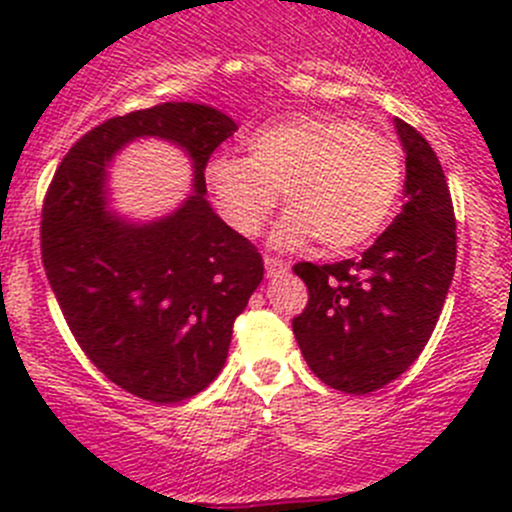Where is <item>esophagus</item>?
Wrapping results in <instances>:
<instances>
[{"label": "esophagus", "instance_id": "esophagus-1", "mask_svg": "<svg viewBox=\"0 0 512 512\" xmlns=\"http://www.w3.org/2000/svg\"><path fill=\"white\" fill-rule=\"evenodd\" d=\"M265 270L267 277H280L289 270V265L285 260H280V257H265Z\"/></svg>", "mask_w": 512, "mask_h": 512}]
</instances>
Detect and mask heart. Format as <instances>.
I'll use <instances>...</instances> for the list:
<instances>
[{"label":"heart","mask_w":512,"mask_h":512,"mask_svg":"<svg viewBox=\"0 0 512 512\" xmlns=\"http://www.w3.org/2000/svg\"><path fill=\"white\" fill-rule=\"evenodd\" d=\"M205 183L237 235L260 232L280 190L287 215L272 242L292 250L317 240L322 252L342 255L391 220L404 158L394 141L352 118L299 116L257 128L245 158H210Z\"/></svg>","instance_id":"1"}]
</instances>
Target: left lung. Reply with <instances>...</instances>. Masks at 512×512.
I'll use <instances>...</instances> for the list:
<instances>
[{
  "mask_svg": "<svg viewBox=\"0 0 512 512\" xmlns=\"http://www.w3.org/2000/svg\"><path fill=\"white\" fill-rule=\"evenodd\" d=\"M406 153V203L361 260L299 262L309 302L292 332L309 369L344 394H369L418 359L456 270V218L436 153L394 118Z\"/></svg>",
  "mask_w": 512,
  "mask_h": 512,
  "instance_id": "left-lung-1",
  "label": "left lung"
}]
</instances>
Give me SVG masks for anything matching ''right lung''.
I'll list each match as a JSON object with an SVG mask.
<instances>
[{
	"instance_id": "add662e5",
	"label": "right lung",
	"mask_w": 512,
	"mask_h": 512,
	"mask_svg": "<svg viewBox=\"0 0 512 512\" xmlns=\"http://www.w3.org/2000/svg\"><path fill=\"white\" fill-rule=\"evenodd\" d=\"M235 131L205 103L108 118L71 146L44 198L41 260L71 334L113 384L153 404L213 384L265 275L257 247L205 200V165ZM138 137L173 142L194 163V193L146 224L107 208V165Z\"/></svg>"
}]
</instances>
